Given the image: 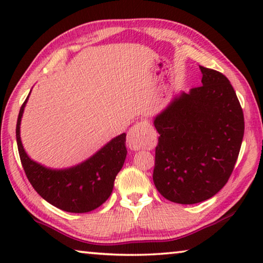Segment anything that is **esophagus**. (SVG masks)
I'll use <instances>...</instances> for the list:
<instances>
[{"instance_id": "1", "label": "esophagus", "mask_w": 263, "mask_h": 263, "mask_svg": "<svg viewBox=\"0 0 263 263\" xmlns=\"http://www.w3.org/2000/svg\"><path fill=\"white\" fill-rule=\"evenodd\" d=\"M156 133L147 120H142L130 128L127 142L132 148H152L156 145Z\"/></svg>"}]
</instances>
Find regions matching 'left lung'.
Segmentation results:
<instances>
[{"label":"left lung","instance_id":"8db88e82","mask_svg":"<svg viewBox=\"0 0 263 263\" xmlns=\"http://www.w3.org/2000/svg\"><path fill=\"white\" fill-rule=\"evenodd\" d=\"M200 69L202 85L182 93L154 120V185L182 204L211 199L228 183L244 135L243 110L229 79Z\"/></svg>","mask_w":263,"mask_h":263}]
</instances>
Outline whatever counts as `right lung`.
<instances>
[{
  "instance_id": "obj_1",
  "label": "right lung",
  "mask_w": 263,
  "mask_h": 263,
  "mask_svg": "<svg viewBox=\"0 0 263 263\" xmlns=\"http://www.w3.org/2000/svg\"><path fill=\"white\" fill-rule=\"evenodd\" d=\"M27 99L28 97L17 117L16 142L21 164L32 186L52 206L70 213H86L102 206L112 193L115 178L127 157L124 133L78 166L50 170L31 160L21 143L20 122Z\"/></svg>"
}]
</instances>
